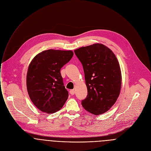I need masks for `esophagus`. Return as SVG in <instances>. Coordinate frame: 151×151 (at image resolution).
Segmentation results:
<instances>
[{
	"mask_svg": "<svg viewBox=\"0 0 151 151\" xmlns=\"http://www.w3.org/2000/svg\"><path fill=\"white\" fill-rule=\"evenodd\" d=\"M69 93H70V94L71 95H74L75 93V91L74 90H70L69 91Z\"/></svg>",
	"mask_w": 151,
	"mask_h": 151,
	"instance_id": "esophagus-1",
	"label": "esophagus"
}]
</instances>
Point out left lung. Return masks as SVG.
<instances>
[{"label": "left lung", "mask_w": 151, "mask_h": 151, "mask_svg": "<svg viewBox=\"0 0 151 151\" xmlns=\"http://www.w3.org/2000/svg\"><path fill=\"white\" fill-rule=\"evenodd\" d=\"M82 64L88 95L81 104L94 115L107 112L120 93L121 73L114 52L103 44H95L74 51Z\"/></svg>", "instance_id": "left-lung-1"}]
</instances>
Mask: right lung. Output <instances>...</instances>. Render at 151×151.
I'll return each instance as SVG.
<instances>
[{
  "mask_svg": "<svg viewBox=\"0 0 151 151\" xmlns=\"http://www.w3.org/2000/svg\"><path fill=\"white\" fill-rule=\"evenodd\" d=\"M73 55L72 51L48 50L38 54L31 61L27 74V89L32 101L42 112L55 113L67 100L69 94L60 70Z\"/></svg>",
  "mask_w": 151,
  "mask_h": 151,
  "instance_id": "1",
  "label": "right lung"
}]
</instances>
